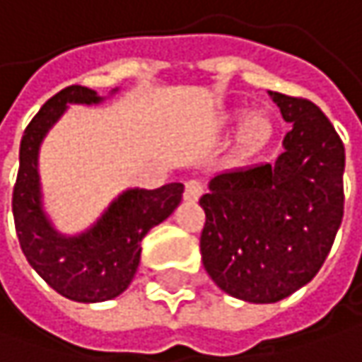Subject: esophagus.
Masks as SVG:
<instances>
[{
    "label": "esophagus",
    "instance_id": "1",
    "mask_svg": "<svg viewBox=\"0 0 362 362\" xmlns=\"http://www.w3.org/2000/svg\"><path fill=\"white\" fill-rule=\"evenodd\" d=\"M202 194V184L199 180H188L184 186V199L190 202L199 201Z\"/></svg>",
    "mask_w": 362,
    "mask_h": 362
}]
</instances>
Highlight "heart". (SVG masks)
<instances>
[{
    "mask_svg": "<svg viewBox=\"0 0 362 362\" xmlns=\"http://www.w3.org/2000/svg\"><path fill=\"white\" fill-rule=\"evenodd\" d=\"M225 124L227 127L240 124L238 127V145L245 156L260 153L262 149L268 147V143L272 141L274 133H276L274 120L264 110H254L247 115L238 110V112L225 118Z\"/></svg>",
    "mask_w": 362,
    "mask_h": 362,
    "instance_id": "obj_1",
    "label": "heart"
}]
</instances>
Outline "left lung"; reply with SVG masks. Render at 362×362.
<instances>
[{
    "label": "left lung",
    "instance_id": "8db88e82",
    "mask_svg": "<svg viewBox=\"0 0 362 362\" xmlns=\"http://www.w3.org/2000/svg\"><path fill=\"white\" fill-rule=\"evenodd\" d=\"M293 124L274 163L217 174L201 197L202 266L247 303H276L322 268L344 213V145L309 100L268 92Z\"/></svg>",
    "mask_w": 362,
    "mask_h": 362
}]
</instances>
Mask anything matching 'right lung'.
Here are the masks:
<instances>
[{"label":"right lung","instance_id":"1","mask_svg":"<svg viewBox=\"0 0 362 362\" xmlns=\"http://www.w3.org/2000/svg\"><path fill=\"white\" fill-rule=\"evenodd\" d=\"M117 92L118 88L110 94ZM100 102L104 96L83 86H69L45 102L22 135L20 170L11 199L26 260L49 287L77 303L108 301L129 288L139 268L143 238L174 213L184 192L180 182L156 190L127 188L81 233L67 235L54 227L42 201L40 145L71 104L92 106Z\"/></svg>","mask_w":362,"mask_h":362}]
</instances>
